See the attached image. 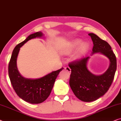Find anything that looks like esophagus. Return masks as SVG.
<instances>
[{"instance_id": "obj_1", "label": "esophagus", "mask_w": 121, "mask_h": 121, "mask_svg": "<svg viewBox=\"0 0 121 121\" xmlns=\"http://www.w3.org/2000/svg\"><path fill=\"white\" fill-rule=\"evenodd\" d=\"M64 69H65V70L66 71H67L69 73H70V72H71V69H70V67H69V66H66V67H65V68H64Z\"/></svg>"}]
</instances>
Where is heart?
I'll use <instances>...</instances> for the list:
<instances>
[{"label": "heart", "mask_w": 121, "mask_h": 121, "mask_svg": "<svg viewBox=\"0 0 121 121\" xmlns=\"http://www.w3.org/2000/svg\"><path fill=\"white\" fill-rule=\"evenodd\" d=\"M80 44V41H79V40H75V41H74L68 48H65V49H64L63 50H62V52L64 54H65V55L70 54V53L71 52V51L72 50H73V49H74V48L76 47H77V46H78ZM87 46H88L87 44L86 43H83V44H82L81 45V49L82 50L85 49L86 48H87Z\"/></svg>", "instance_id": "1"}]
</instances>
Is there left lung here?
<instances>
[{
	"label": "left lung",
	"mask_w": 121,
	"mask_h": 121,
	"mask_svg": "<svg viewBox=\"0 0 121 121\" xmlns=\"http://www.w3.org/2000/svg\"><path fill=\"white\" fill-rule=\"evenodd\" d=\"M88 35L93 41L92 54L100 52L104 55L109 59L110 65L104 73L97 76L91 73L87 68L90 57L69 64L71 69L69 81L70 87L75 95L84 102L95 101L107 92L113 82L117 69L116 57L108 43L95 34Z\"/></svg>",
	"instance_id": "left-lung-1"
}]
</instances>
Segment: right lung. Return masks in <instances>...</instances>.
Returning <instances> with one entry per match:
<instances>
[{
	"instance_id": "1",
	"label": "right lung",
	"mask_w": 121,
	"mask_h": 121,
	"mask_svg": "<svg viewBox=\"0 0 121 121\" xmlns=\"http://www.w3.org/2000/svg\"><path fill=\"white\" fill-rule=\"evenodd\" d=\"M43 36L41 31L30 35L24 41L17 44L12 52L8 66V73L14 91L19 97L32 104H40L49 97L55 81L63 67L38 79H28L21 76L17 70V59L20 48L31 39Z\"/></svg>"
}]
</instances>
